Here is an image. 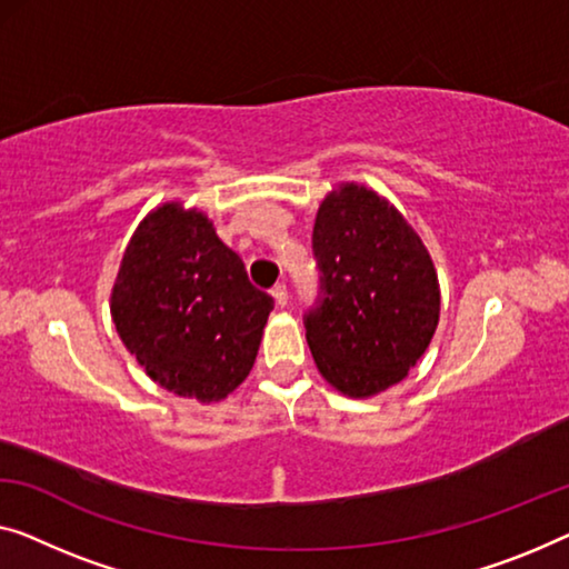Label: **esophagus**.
Returning <instances> with one entry per match:
<instances>
[{
	"label": "esophagus",
	"mask_w": 569,
	"mask_h": 569,
	"mask_svg": "<svg viewBox=\"0 0 569 569\" xmlns=\"http://www.w3.org/2000/svg\"><path fill=\"white\" fill-rule=\"evenodd\" d=\"M270 293H273V299H276L278 307H286V303H288V288H286V283H276L273 291H270Z\"/></svg>",
	"instance_id": "esophagus-1"
}]
</instances>
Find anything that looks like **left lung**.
<instances>
[{"mask_svg": "<svg viewBox=\"0 0 569 569\" xmlns=\"http://www.w3.org/2000/svg\"><path fill=\"white\" fill-rule=\"evenodd\" d=\"M319 299L303 317L313 362L352 398L401 383L435 337L439 283L421 237L376 191L327 193L311 234Z\"/></svg>", "mask_w": 569, "mask_h": 569, "instance_id": "8db88e82", "label": "left lung"}]
</instances>
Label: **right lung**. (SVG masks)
Here are the masks:
<instances>
[{
	"label": "right lung",
	"instance_id": "obj_1",
	"mask_svg": "<svg viewBox=\"0 0 569 569\" xmlns=\"http://www.w3.org/2000/svg\"><path fill=\"white\" fill-rule=\"evenodd\" d=\"M273 296L197 209L163 203L127 244L112 288L120 339L166 391L222 401L258 358Z\"/></svg>",
	"mask_w": 569,
	"mask_h": 569
}]
</instances>
